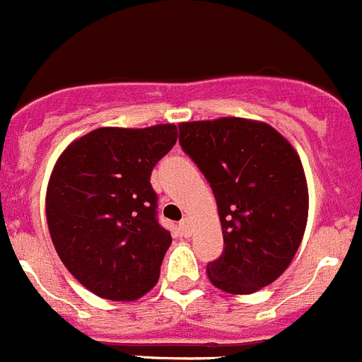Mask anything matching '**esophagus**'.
Here are the masks:
<instances>
[{"instance_id":"1","label":"esophagus","mask_w":362,"mask_h":362,"mask_svg":"<svg viewBox=\"0 0 362 362\" xmlns=\"http://www.w3.org/2000/svg\"><path fill=\"white\" fill-rule=\"evenodd\" d=\"M179 228H181V232H183L185 238H188V235H190V233H192L190 219H188V217H185V219L181 221V223H179Z\"/></svg>"}]
</instances>
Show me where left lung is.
Listing matches in <instances>:
<instances>
[{"instance_id":"obj_1","label":"left lung","mask_w":362,"mask_h":362,"mask_svg":"<svg viewBox=\"0 0 362 362\" xmlns=\"http://www.w3.org/2000/svg\"><path fill=\"white\" fill-rule=\"evenodd\" d=\"M179 143L216 196L225 250L206 274L223 292L254 293L277 279L305 235L308 187L296 148L263 121L179 124Z\"/></svg>"}]
</instances>
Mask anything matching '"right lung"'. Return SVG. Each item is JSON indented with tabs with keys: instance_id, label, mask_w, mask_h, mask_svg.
Listing matches in <instances>:
<instances>
[{
	"instance_id": "1",
	"label": "right lung",
	"mask_w": 362,
	"mask_h": 362,
	"mask_svg": "<svg viewBox=\"0 0 362 362\" xmlns=\"http://www.w3.org/2000/svg\"><path fill=\"white\" fill-rule=\"evenodd\" d=\"M175 141V124L103 127L56 161L47 187L50 238L66 270L95 296L134 300L158 283L172 235L159 225L150 175Z\"/></svg>"
}]
</instances>
